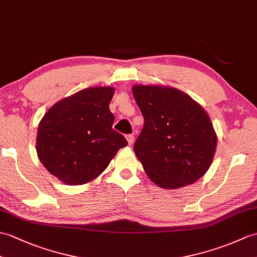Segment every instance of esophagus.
I'll use <instances>...</instances> for the list:
<instances>
[{
    "instance_id": "34e87169",
    "label": "esophagus",
    "mask_w": 257,
    "mask_h": 257,
    "mask_svg": "<svg viewBox=\"0 0 257 257\" xmlns=\"http://www.w3.org/2000/svg\"><path fill=\"white\" fill-rule=\"evenodd\" d=\"M125 139H127L129 146H133V145H134V143H135V137H134L133 135H127V136H125Z\"/></svg>"
}]
</instances>
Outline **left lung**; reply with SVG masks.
Here are the masks:
<instances>
[{"mask_svg": "<svg viewBox=\"0 0 257 257\" xmlns=\"http://www.w3.org/2000/svg\"><path fill=\"white\" fill-rule=\"evenodd\" d=\"M133 94L145 118L134 150L149 179L163 189L198 181L209 170L216 149L209 114L172 87L135 85Z\"/></svg>", "mask_w": 257, "mask_h": 257, "instance_id": "obj_1", "label": "left lung"}]
</instances>
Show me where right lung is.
I'll list each match as a JSON object with an SVG mask.
<instances>
[{
	"instance_id": "add662e5",
	"label": "right lung",
	"mask_w": 257,
	"mask_h": 257,
	"mask_svg": "<svg viewBox=\"0 0 257 257\" xmlns=\"http://www.w3.org/2000/svg\"><path fill=\"white\" fill-rule=\"evenodd\" d=\"M113 94L110 86L83 89L57 101L42 118L36 138L38 159L62 182H90L128 145L112 129L109 103Z\"/></svg>"
}]
</instances>
